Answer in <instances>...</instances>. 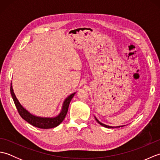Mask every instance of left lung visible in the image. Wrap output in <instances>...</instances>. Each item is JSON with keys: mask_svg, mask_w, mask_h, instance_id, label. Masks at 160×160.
Returning a JSON list of instances; mask_svg holds the SVG:
<instances>
[{"mask_svg": "<svg viewBox=\"0 0 160 160\" xmlns=\"http://www.w3.org/2000/svg\"><path fill=\"white\" fill-rule=\"evenodd\" d=\"M96 121L98 122V123H99L100 125L103 126V127H107V128H116V127H110V126H107V125H105V124H102V123H101V122H100L99 120H98V119H97V118H96Z\"/></svg>", "mask_w": 160, "mask_h": 160, "instance_id": "8db88e82", "label": "left lung"}]
</instances>
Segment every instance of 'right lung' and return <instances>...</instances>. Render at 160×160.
<instances>
[{"instance_id":"right-lung-1","label":"right lung","mask_w":160,"mask_h":160,"mask_svg":"<svg viewBox=\"0 0 160 160\" xmlns=\"http://www.w3.org/2000/svg\"><path fill=\"white\" fill-rule=\"evenodd\" d=\"M10 93H11L12 97L13 98V102H14V104L16 105L17 110H18V113L20 116H21V118L24 119L25 121L28 122V123L33 126V127H38L40 128H46V129L56 127L57 126H58L61 122L64 120V119L65 118L66 115L67 113L70 102L75 95V93L70 95V96L68 97L65 100H64L62 109L58 116L55 118H40V117L35 116V115H33L30 113H29L25 108H24L22 105L20 104L18 100H17L15 94L13 93L12 83H11V87H10Z\"/></svg>"}]
</instances>
